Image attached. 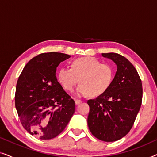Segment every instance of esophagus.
Wrapping results in <instances>:
<instances>
[{"label":"esophagus","instance_id":"1","mask_svg":"<svg viewBox=\"0 0 157 157\" xmlns=\"http://www.w3.org/2000/svg\"><path fill=\"white\" fill-rule=\"evenodd\" d=\"M81 102H82V101L80 99H75V103H76V104H79Z\"/></svg>","mask_w":157,"mask_h":157}]
</instances>
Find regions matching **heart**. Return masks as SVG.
Returning <instances> with one entry per match:
<instances>
[{
	"mask_svg": "<svg viewBox=\"0 0 157 157\" xmlns=\"http://www.w3.org/2000/svg\"><path fill=\"white\" fill-rule=\"evenodd\" d=\"M114 71L108 63H101L95 58L81 57L72 62L71 68L60 69L58 78L66 91H72L79 81L81 83L76 90L78 96L91 94L99 96L110 86Z\"/></svg>",
	"mask_w": 157,
	"mask_h": 157,
	"instance_id": "b5f03b06",
	"label": "heart"
}]
</instances>
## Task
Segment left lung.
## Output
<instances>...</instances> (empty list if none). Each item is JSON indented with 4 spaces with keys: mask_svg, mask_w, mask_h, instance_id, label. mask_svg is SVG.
<instances>
[{
    "mask_svg": "<svg viewBox=\"0 0 157 157\" xmlns=\"http://www.w3.org/2000/svg\"><path fill=\"white\" fill-rule=\"evenodd\" d=\"M117 66L109 89L95 99L88 100L90 107L88 126L99 140L115 141L132 128L142 101V83L132 63L116 53H102Z\"/></svg>",
    "mask_w": 157,
    "mask_h": 157,
    "instance_id": "8db88e82",
    "label": "left lung"
}]
</instances>
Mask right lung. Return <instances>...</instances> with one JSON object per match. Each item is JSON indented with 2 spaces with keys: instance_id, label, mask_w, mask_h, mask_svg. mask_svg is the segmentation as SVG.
<instances>
[{
  "instance_id": "add662e5",
  "label": "right lung",
  "mask_w": 157,
  "mask_h": 157,
  "mask_svg": "<svg viewBox=\"0 0 157 157\" xmlns=\"http://www.w3.org/2000/svg\"><path fill=\"white\" fill-rule=\"evenodd\" d=\"M71 56L43 53L30 60L18 77L15 105L23 128L43 140L63 132L75 112V101L58 82L56 71Z\"/></svg>"
}]
</instances>
